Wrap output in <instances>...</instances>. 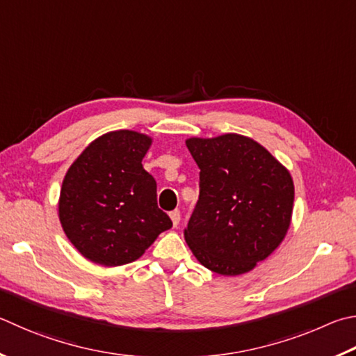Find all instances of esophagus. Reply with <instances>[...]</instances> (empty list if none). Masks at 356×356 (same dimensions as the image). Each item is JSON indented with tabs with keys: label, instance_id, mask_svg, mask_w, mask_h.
Here are the masks:
<instances>
[{
	"label": "esophagus",
	"instance_id": "34e87169",
	"mask_svg": "<svg viewBox=\"0 0 356 356\" xmlns=\"http://www.w3.org/2000/svg\"><path fill=\"white\" fill-rule=\"evenodd\" d=\"M170 218H171L174 227H177L179 222H180V211H179V210L171 211V213H170Z\"/></svg>",
	"mask_w": 356,
	"mask_h": 356
}]
</instances>
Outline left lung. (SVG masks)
I'll return each mask as SVG.
<instances>
[{
    "mask_svg": "<svg viewBox=\"0 0 356 356\" xmlns=\"http://www.w3.org/2000/svg\"><path fill=\"white\" fill-rule=\"evenodd\" d=\"M199 166V200L184 230L193 255L221 275H241L285 240L294 184L266 147L240 134L185 141Z\"/></svg>",
    "mask_w": 356,
    "mask_h": 356,
    "instance_id": "8db88e82",
    "label": "left lung"
}]
</instances>
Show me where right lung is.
I'll return each instance as SVG.
<instances>
[{
    "instance_id": "right-lung-1",
    "label": "right lung",
    "mask_w": 356,
    "mask_h": 356,
    "mask_svg": "<svg viewBox=\"0 0 356 356\" xmlns=\"http://www.w3.org/2000/svg\"><path fill=\"white\" fill-rule=\"evenodd\" d=\"M145 134L113 131L93 140L62 182L59 219L71 244L101 266L132 263L172 227L157 205V184L141 160Z\"/></svg>"
}]
</instances>
